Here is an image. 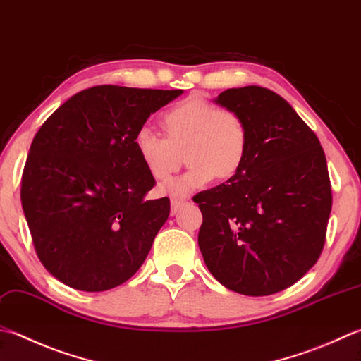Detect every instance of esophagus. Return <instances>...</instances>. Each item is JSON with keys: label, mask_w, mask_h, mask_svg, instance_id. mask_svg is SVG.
Here are the masks:
<instances>
[{"label": "esophagus", "mask_w": 361, "mask_h": 361, "mask_svg": "<svg viewBox=\"0 0 361 361\" xmlns=\"http://www.w3.org/2000/svg\"><path fill=\"white\" fill-rule=\"evenodd\" d=\"M183 204H185V200H178V199H172L171 200V214L175 216L178 211L181 209Z\"/></svg>", "instance_id": "obj_1"}]
</instances>
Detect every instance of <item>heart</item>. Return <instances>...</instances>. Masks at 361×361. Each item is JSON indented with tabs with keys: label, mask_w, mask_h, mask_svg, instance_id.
Listing matches in <instances>:
<instances>
[{
	"label": "heart",
	"mask_w": 361,
	"mask_h": 361,
	"mask_svg": "<svg viewBox=\"0 0 361 361\" xmlns=\"http://www.w3.org/2000/svg\"><path fill=\"white\" fill-rule=\"evenodd\" d=\"M166 137L150 126L134 134V150L147 172L157 180H167L178 171L183 154L188 171L167 181L162 190L188 195L214 180L235 176L245 161L249 131L243 117L230 109H217L199 95L175 103L162 116Z\"/></svg>",
	"instance_id": "obj_1"
}]
</instances>
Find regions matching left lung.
Instances as JSON below:
<instances>
[{
	"mask_svg": "<svg viewBox=\"0 0 361 361\" xmlns=\"http://www.w3.org/2000/svg\"><path fill=\"white\" fill-rule=\"evenodd\" d=\"M214 103L243 117L249 148L235 176L194 197L203 214L200 252L225 288L271 295L300 280L322 252L331 209L326 154L269 89H227Z\"/></svg>",
	"mask_w": 361,
	"mask_h": 361,
	"instance_id": "obj_1",
	"label": "left lung"
}]
</instances>
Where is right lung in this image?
Returning <instances> with one entry per match:
<instances>
[{
	"instance_id": "obj_1",
	"label": "right lung",
	"mask_w": 361,
	"mask_h": 361,
	"mask_svg": "<svg viewBox=\"0 0 361 361\" xmlns=\"http://www.w3.org/2000/svg\"><path fill=\"white\" fill-rule=\"evenodd\" d=\"M181 94L90 87L59 106L34 136L21 207L39 259L63 285L106 291L142 266L171 202L145 199L154 178L134 150V134Z\"/></svg>"
}]
</instances>
